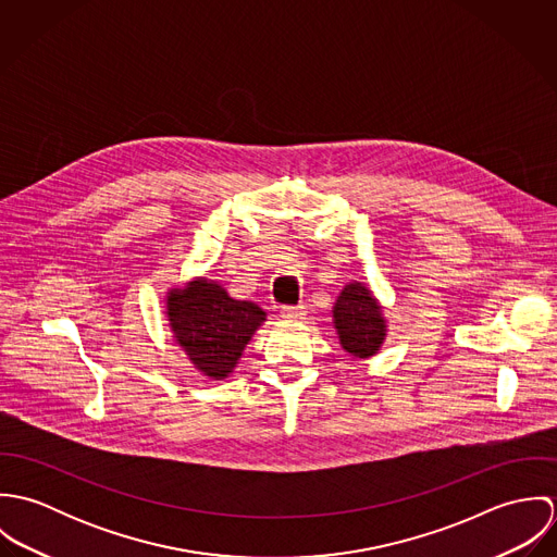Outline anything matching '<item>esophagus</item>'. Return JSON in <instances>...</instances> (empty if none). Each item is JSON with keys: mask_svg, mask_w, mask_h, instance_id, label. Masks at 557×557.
Masks as SVG:
<instances>
[{"mask_svg": "<svg viewBox=\"0 0 557 557\" xmlns=\"http://www.w3.org/2000/svg\"><path fill=\"white\" fill-rule=\"evenodd\" d=\"M307 315V307L305 305H298V307H283L281 311V318L285 321H300Z\"/></svg>", "mask_w": 557, "mask_h": 557, "instance_id": "1", "label": "esophagus"}]
</instances>
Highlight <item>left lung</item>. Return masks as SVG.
<instances>
[{"label": "left lung", "mask_w": 557, "mask_h": 557, "mask_svg": "<svg viewBox=\"0 0 557 557\" xmlns=\"http://www.w3.org/2000/svg\"><path fill=\"white\" fill-rule=\"evenodd\" d=\"M332 323L341 347L356 360L380 354L388 336V319L382 302L371 287L360 281H349L341 289L332 307Z\"/></svg>", "instance_id": "8db88e82"}]
</instances>
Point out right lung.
I'll use <instances>...</instances> for the list:
<instances>
[{
	"mask_svg": "<svg viewBox=\"0 0 557 557\" xmlns=\"http://www.w3.org/2000/svg\"><path fill=\"white\" fill-rule=\"evenodd\" d=\"M164 305L175 343L201 375L216 382L234 373L244 347L268 318L259 305L232 298L206 276L171 287Z\"/></svg>",
	"mask_w": 557,
	"mask_h": 557,
	"instance_id": "obj_1",
	"label": "right lung"
}]
</instances>
